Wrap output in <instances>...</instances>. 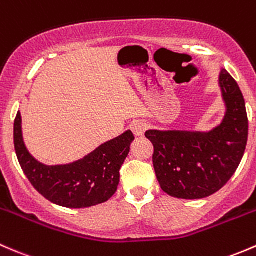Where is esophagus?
Instances as JSON below:
<instances>
[{"label": "esophagus", "instance_id": "esophagus-1", "mask_svg": "<svg viewBox=\"0 0 256 256\" xmlns=\"http://www.w3.org/2000/svg\"><path fill=\"white\" fill-rule=\"evenodd\" d=\"M130 128L136 136H144V133H146L148 126H146V123L142 122V120H136V122L132 123Z\"/></svg>", "mask_w": 256, "mask_h": 256}]
</instances>
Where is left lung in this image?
I'll return each instance as SVG.
<instances>
[{
  "instance_id": "1",
  "label": "left lung",
  "mask_w": 256,
  "mask_h": 256,
  "mask_svg": "<svg viewBox=\"0 0 256 256\" xmlns=\"http://www.w3.org/2000/svg\"><path fill=\"white\" fill-rule=\"evenodd\" d=\"M218 86L224 117L210 130L149 129L155 174L164 192L176 198L200 200L220 191L243 159L248 142L246 101L238 84L220 68Z\"/></svg>"
}]
</instances>
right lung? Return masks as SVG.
<instances>
[{"label":"right lung","mask_w":256,"mask_h":256,"mask_svg":"<svg viewBox=\"0 0 256 256\" xmlns=\"http://www.w3.org/2000/svg\"><path fill=\"white\" fill-rule=\"evenodd\" d=\"M13 138L20 168L42 196L58 206L86 208L104 204L116 194L134 134L128 129L82 159L60 165L43 164L30 154L23 140L20 112L16 116Z\"/></svg>","instance_id":"1"}]
</instances>
